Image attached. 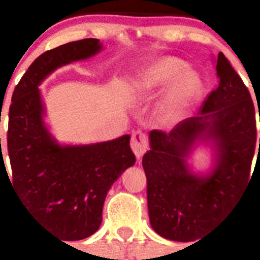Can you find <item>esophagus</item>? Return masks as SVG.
<instances>
[{"label":"esophagus","instance_id":"obj_1","mask_svg":"<svg viewBox=\"0 0 260 260\" xmlns=\"http://www.w3.org/2000/svg\"><path fill=\"white\" fill-rule=\"evenodd\" d=\"M131 147L137 158H141L147 149V136L142 131H135L131 139Z\"/></svg>","mask_w":260,"mask_h":260}]
</instances>
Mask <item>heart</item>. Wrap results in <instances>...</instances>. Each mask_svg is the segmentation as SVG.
I'll return each instance as SVG.
<instances>
[{
  "instance_id": "heart-1",
  "label": "heart",
  "mask_w": 260,
  "mask_h": 260,
  "mask_svg": "<svg viewBox=\"0 0 260 260\" xmlns=\"http://www.w3.org/2000/svg\"><path fill=\"white\" fill-rule=\"evenodd\" d=\"M185 71V64L176 58H163L137 76L136 89L154 93L167 86L159 111L165 120L179 119L201 92V80L193 72Z\"/></svg>"
}]
</instances>
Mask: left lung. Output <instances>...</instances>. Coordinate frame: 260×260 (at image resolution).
<instances>
[{"mask_svg":"<svg viewBox=\"0 0 260 260\" xmlns=\"http://www.w3.org/2000/svg\"><path fill=\"white\" fill-rule=\"evenodd\" d=\"M216 72L219 85L203 102L200 116L185 119L170 133L151 131V149L142 158L149 219L168 240H197L232 207L250 179L256 145L251 95L223 53L217 55ZM201 134L212 139L218 151L217 166L205 178L190 174L185 162Z\"/></svg>","mask_w":260,"mask_h":260,"instance_id":"8db88e82","label":"left lung"}]
</instances>
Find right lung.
<instances>
[{
  "mask_svg": "<svg viewBox=\"0 0 260 260\" xmlns=\"http://www.w3.org/2000/svg\"><path fill=\"white\" fill-rule=\"evenodd\" d=\"M100 49V40L84 39L43 53L15 86L9 109L13 186L25 210L66 241L83 240L100 228L107 191L136 156L128 135L86 146H59L44 127L37 86L55 69Z\"/></svg>",
  "mask_w": 260,
  "mask_h": 260,
  "instance_id": "obj_1",
  "label": "right lung"
}]
</instances>
